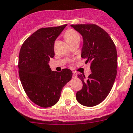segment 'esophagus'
Masks as SVG:
<instances>
[{
	"instance_id": "34e87169",
	"label": "esophagus",
	"mask_w": 133,
	"mask_h": 133,
	"mask_svg": "<svg viewBox=\"0 0 133 133\" xmlns=\"http://www.w3.org/2000/svg\"><path fill=\"white\" fill-rule=\"evenodd\" d=\"M77 77V74L75 71H73V78H76Z\"/></svg>"
}]
</instances>
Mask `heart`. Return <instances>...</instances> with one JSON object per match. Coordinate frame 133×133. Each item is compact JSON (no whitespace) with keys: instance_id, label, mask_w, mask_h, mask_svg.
Here are the masks:
<instances>
[{"instance_id":"b5f03b06","label":"heart","mask_w":133,"mask_h":133,"mask_svg":"<svg viewBox=\"0 0 133 133\" xmlns=\"http://www.w3.org/2000/svg\"><path fill=\"white\" fill-rule=\"evenodd\" d=\"M64 36H65V38H66V40L68 43L79 40V35L78 33L73 29L67 30L65 32V34H64Z\"/></svg>"}]
</instances>
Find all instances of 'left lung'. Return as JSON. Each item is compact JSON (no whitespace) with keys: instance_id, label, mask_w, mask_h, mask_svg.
<instances>
[{"instance_id":"1","label":"left lung","mask_w":133,"mask_h":133,"mask_svg":"<svg viewBox=\"0 0 133 133\" xmlns=\"http://www.w3.org/2000/svg\"><path fill=\"white\" fill-rule=\"evenodd\" d=\"M82 35L83 45L81 57L91 63V73L86 78L78 75L83 87L76 98L81 104L95 107L107 97L117 74L118 57L116 46L109 34L95 24L71 25Z\"/></svg>"}]
</instances>
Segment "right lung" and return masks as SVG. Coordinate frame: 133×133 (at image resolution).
Here are the masks:
<instances>
[{
	"label": "right lung",
	"instance_id": "1",
	"mask_svg": "<svg viewBox=\"0 0 133 133\" xmlns=\"http://www.w3.org/2000/svg\"><path fill=\"white\" fill-rule=\"evenodd\" d=\"M66 25L38 29L20 48L18 63L20 82L29 99L42 108L57 103L62 88L72 77L70 69L52 71L48 65L50 58L55 55V41Z\"/></svg>",
	"mask_w": 133,
	"mask_h": 133
}]
</instances>
